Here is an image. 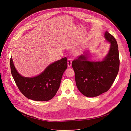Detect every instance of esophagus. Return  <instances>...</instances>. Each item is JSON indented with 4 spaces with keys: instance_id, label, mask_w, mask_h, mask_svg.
<instances>
[{
    "instance_id": "obj_1",
    "label": "esophagus",
    "mask_w": 131,
    "mask_h": 131,
    "mask_svg": "<svg viewBox=\"0 0 131 131\" xmlns=\"http://www.w3.org/2000/svg\"><path fill=\"white\" fill-rule=\"evenodd\" d=\"M71 63H72V60L70 59H68L67 63H68V67H70L71 66Z\"/></svg>"
}]
</instances>
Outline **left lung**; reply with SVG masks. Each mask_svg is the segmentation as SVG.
I'll list each match as a JSON object with an SVG mask.
<instances>
[{
    "label": "left lung",
    "mask_w": 131,
    "mask_h": 131,
    "mask_svg": "<svg viewBox=\"0 0 131 131\" xmlns=\"http://www.w3.org/2000/svg\"><path fill=\"white\" fill-rule=\"evenodd\" d=\"M104 36L106 40L110 43V47L102 61H89L84 54L72 62L76 85L86 97L97 96L108 91L119 71L120 60L117 42L115 37L107 31Z\"/></svg>",
    "instance_id": "left-lung-1"
}]
</instances>
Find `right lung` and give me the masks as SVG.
I'll use <instances>...</instances> for the list:
<instances>
[{
	"label": "right lung",
	"mask_w": 131,
	"mask_h": 131,
	"mask_svg": "<svg viewBox=\"0 0 131 131\" xmlns=\"http://www.w3.org/2000/svg\"><path fill=\"white\" fill-rule=\"evenodd\" d=\"M10 68L12 77L18 89L28 99L48 101L56 94L60 86L62 77L67 68V59L64 58L49 65L38 76L24 77L16 70L12 57Z\"/></svg>",
	"instance_id": "1"
}]
</instances>
